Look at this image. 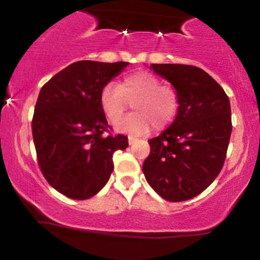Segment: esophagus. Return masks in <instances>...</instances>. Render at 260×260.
Returning a JSON list of instances; mask_svg holds the SVG:
<instances>
[{
    "label": "esophagus",
    "mask_w": 260,
    "mask_h": 260,
    "mask_svg": "<svg viewBox=\"0 0 260 260\" xmlns=\"http://www.w3.org/2000/svg\"><path fill=\"white\" fill-rule=\"evenodd\" d=\"M136 142H137V138H133V137H128V143H129V145L134 144Z\"/></svg>",
    "instance_id": "obj_1"
}]
</instances>
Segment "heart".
<instances>
[{"instance_id":"1","label":"heart","mask_w":260,"mask_h":260,"mask_svg":"<svg viewBox=\"0 0 260 260\" xmlns=\"http://www.w3.org/2000/svg\"><path fill=\"white\" fill-rule=\"evenodd\" d=\"M132 104V115L116 126L131 136H142L151 128L161 129L175 118L178 96L171 86L161 85L160 79L150 72L140 71L128 74L121 84L107 83L100 94V105L110 122L116 123Z\"/></svg>"}]
</instances>
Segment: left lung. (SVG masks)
<instances>
[{
    "instance_id": "obj_1",
    "label": "left lung",
    "mask_w": 260,
    "mask_h": 260,
    "mask_svg": "<svg viewBox=\"0 0 260 260\" xmlns=\"http://www.w3.org/2000/svg\"><path fill=\"white\" fill-rule=\"evenodd\" d=\"M157 76L178 96L175 121L149 139L143 172L155 192L169 202L194 198L221 171L231 136V106L223 89L202 68L153 63Z\"/></svg>"
}]
</instances>
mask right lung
Wrapping results in <instances>:
<instances>
[{"instance_id": "add662e5", "label": "right lung", "mask_w": 260, "mask_h": 260, "mask_svg": "<svg viewBox=\"0 0 260 260\" xmlns=\"http://www.w3.org/2000/svg\"><path fill=\"white\" fill-rule=\"evenodd\" d=\"M128 62L78 61L41 88L31 122L39 166L47 182L71 199L91 198L109 181L126 136H105L100 94Z\"/></svg>"}]
</instances>
